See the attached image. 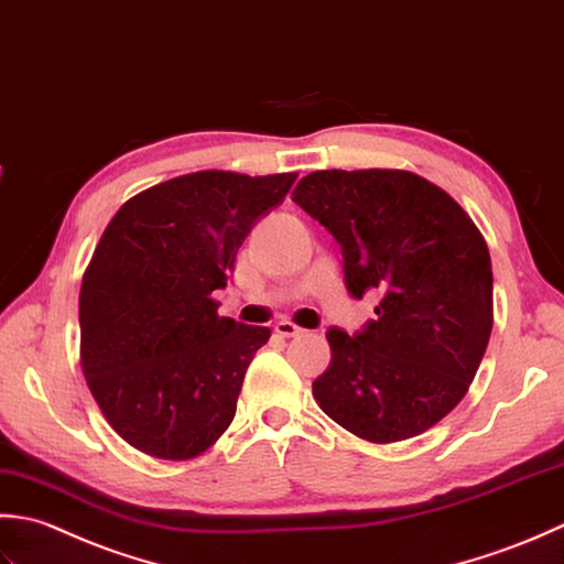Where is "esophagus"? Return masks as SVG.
I'll use <instances>...</instances> for the list:
<instances>
[{
	"instance_id": "obj_1",
	"label": "esophagus",
	"mask_w": 564,
	"mask_h": 564,
	"mask_svg": "<svg viewBox=\"0 0 564 564\" xmlns=\"http://www.w3.org/2000/svg\"><path fill=\"white\" fill-rule=\"evenodd\" d=\"M274 333L282 338H294V336H302L306 330L302 326L292 324V321H278V324H274Z\"/></svg>"
}]
</instances>
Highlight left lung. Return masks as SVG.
<instances>
[{
    "label": "left lung",
    "instance_id": "left-lung-1",
    "mask_svg": "<svg viewBox=\"0 0 564 564\" xmlns=\"http://www.w3.org/2000/svg\"><path fill=\"white\" fill-rule=\"evenodd\" d=\"M338 240L348 292L379 294L377 318L330 328L324 413L370 443H399L467 394L494 324L485 236L451 194L406 170H316L294 197Z\"/></svg>",
    "mask_w": 564,
    "mask_h": 564
}]
</instances>
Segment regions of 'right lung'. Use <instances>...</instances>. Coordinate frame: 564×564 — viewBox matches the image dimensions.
Returning <instances> with one entry per match:
<instances>
[{
    "label": "right lung",
    "mask_w": 564,
    "mask_h": 564,
    "mask_svg": "<svg viewBox=\"0 0 564 564\" xmlns=\"http://www.w3.org/2000/svg\"><path fill=\"white\" fill-rule=\"evenodd\" d=\"M296 172L202 170L135 194L101 234L79 290V360L109 426L158 459H192L231 426L268 326L218 316L236 252Z\"/></svg>",
    "instance_id": "add662e5"
}]
</instances>
